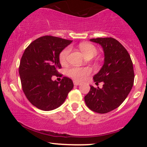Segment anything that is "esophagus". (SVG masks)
Listing matches in <instances>:
<instances>
[{"instance_id": "esophagus-1", "label": "esophagus", "mask_w": 147, "mask_h": 147, "mask_svg": "<svg viewBox=\"0 0 147 147\" xmlns=\"http://www.w3.org/2000/svg\"><path fill=\"white\" fill-rule=\"evenodd\" d=\"M73 83H74V85H75V86H79L81 84L80 83H79V82H76V81H74Z\"/></svg>"}]
</instances>
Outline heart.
<instances>
[{
	"label": "heart",
	"mask_w": 147,
	"mask_h": 147,
	"mask_svg": "<svg viewBox=\"0 0 147 147\" xmlns=\"http://www.w3.org/2000/svg\"><path fill=\"white\" fill-rule=\"evenodd\" d=\"M79 50L83 53L86 57L95 56L97 54V49L93 45L88 43H81L79 45ZM70 52V48H65L61 51L59 55V61L61 63L64 64L68 60L69 54ZM68 75L76 81L81 82L83 81L89 74L90 73V69L89 68H72L68 71Z\"/></svg>",
	"instance_id": "b5f03b06"
}]
</instances>
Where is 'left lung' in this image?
<instances>
[{
    "mask_svg": "<svg viewBox=\"0 0 147 147\" xmlns=\"http://www.w3.org/2000/svg\"><path fill=\"white\" fill-rule=\"evenodd\" d=\"M98 43L104 52L102 68L94 75L96 84L103 82V87L95 88L84 97L86 104L92 111L106 113L117 109L125 100L134 82V71L129 52L113 38H91Z\"/></svg>",
    "mask_w": 147,
    "mask_h": 147,
    "instance_id": "obj_1",
    "label": "left lung"
}]
</instances>
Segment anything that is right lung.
<instances>
[{"instance_id": "obj_1", "label": "right lung", "mask_w": 147, "mask_h": 147, "mask_svg": "<svg viewBox=\"0 0 147 147\" xmlns=\"http://www.w3.org/2000/svg\"><path fill=\"white\" fill-rule=\"evenodd\" d=\"M72 41L41 36L28 45L21 57L19 75L23 90L30 102L41 110L59 107L73 88V82L68 77H64L60 82L52 79L61 67L60 53Z\"/></svg>"}]
</instances>
